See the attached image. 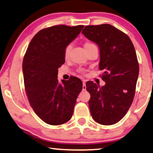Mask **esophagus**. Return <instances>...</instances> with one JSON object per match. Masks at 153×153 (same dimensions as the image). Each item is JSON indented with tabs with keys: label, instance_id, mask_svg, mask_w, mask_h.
Returning a JSON list of instances; mask_svg holds the SVG:
<instances>
[{
	"label": "esophagus",
	"instance_id": "1",
	"mask_svg": "<svg viewBox=\"0 0 153 153\" xmlns=\"http://www.w3.org/2000/svg\"><path fill=\"white\" fill-rule=\"evenodd\" d=\"M82 90H86V85H85V80L82 81Z\"/></svg>",
	"mask_w": 153,
	"mask_h": 153
}]
</instances>
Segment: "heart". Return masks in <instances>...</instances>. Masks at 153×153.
<instances>
[{
  "instance_id": "obj_1",
  "label": "heart",
  "mask_w": 153,
  "mask_h": 153,
  "mask_svg": "<svg viewBox=\"0 0 153 153\" xmlns=\"http://www.w3.org/2000/svg\"><path fill=\"white\" fill-rule=\"evenodd\" d=\"M92 47H96V46H95V44L92 43V42H87L84 44V48H85V50L88 49H90V48H92ZM71 49V46H67L66 48L65 49L64 58L65 59H68L69 56H70Z\"/></svg>"
}]
</instances>
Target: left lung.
<instances>
[{"instance_id": "8db88e82", "label": "left lung", "mask_w": 153, "mask_h": 153, "mask_svg": "<svg viewBox=\"0 0 153 153\" xmlns=\"http://www.w3.org/2000/svg\"><path fill=\"white\" fill-rule=\"evenodd\" d=\"M82 33L99 46V68L105 82L102 87L86 82L91 116L100 124H114L124 117L134 98L139 73L134 46L126 34L109 24L88 25Z\"/></svg>"}]
</instances>
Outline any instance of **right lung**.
I'll return each mask as SVG.
<instances>
[{"mask_svg": "<svg viewBox=\"0 0 153 153\" xmlns=\"http://www.w3.org/2000/svg\"><path fill=\"white\" fill-rule=\"evenodd\" d=\"M83 25H64L44 28L29 44L22 62L25 88L36 114L49 125L66 123L72 117L82 82L76 77L58 81V68L65 63L66 46L80 34Z\"/></svg>", "mask_w": 153, "mask_h": 153, "instance_id": "add662e5", "label": "right lung"}]
</instances>
